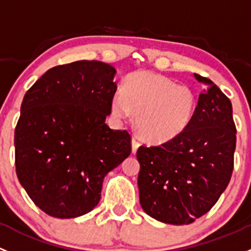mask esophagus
Returning a JSON list of instances; mask_svg holds the SVG:
<instances>
[{"mask_svg": "<svg viewBox=\"0 0 251 251\" xmlns=\"http://www.w3.org/2000/svg\"><path fill=\"white\" fill-rule=\"evenodd\" d=\"M139 146H141L139 141L136 138V137H133V138H132V152H133V154L137 151V149H138Z\"/></svg>", "mask_w": 251, "mask_h": 251, "instance_id": "obj_1", "label": "esophagus"}]
</instances>
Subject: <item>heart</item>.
Listing matches in <instances>:
<instances>
[{
	"label": "heart",
	"instance_id": "b5f03b06",
	"mask_svg": "<svg viewBox=\"0 0 251 251\" xmlns=\"http://www.w3.org/2000/svg\"><path fill=\"white\" fill-rule=\"evenodd\" d=\"M192 89L178 85L156 73L134 72L124 81V89L113 94L110 108L115 118L136 115L138 133L150 143H166L186 131L197 109Z\"/></svg>",
	"mask_w": 251,
	"mask_h": 251
}]
</instances>
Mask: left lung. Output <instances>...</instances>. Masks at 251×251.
<instances>
[{
  "mask_svg": "<svg viewBox=\"0 0 251 251\" xmlns=\"http://www.w3.org/2000/svg\"><path fill=\"white\" fill-rule=\"evenodd\" d=\"M186 131L157 147H139V202L148 215L165 224L188 225L212 209L233 171L236 125L232 104L210 79Z\"/></svg>",
  "mask_w": 251,
  "mask_h": 251,
  "instance_id": "8db88e82",
  "label": "left lung"
}]
</instances>
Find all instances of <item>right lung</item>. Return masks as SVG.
<instances>
[{
  "label": "right lung",
  "mask_w": 251,
  "mask_h": 251,
  "mask_svg": "<svg viewBox=\"0 0 251 251\" xmlns=\"http://www.w3.org/2000/svg\"><path fill=\"white\" fill-rule=\"evenodd\" d=\"M115 72L101 61L55 66L24 96L14 133L15 170L30 199L50 216L91 212L104 176L131 154L127 131L105 124Z\"/></svg>",
  "instance_id": "add662e5"
}]
</instances>
